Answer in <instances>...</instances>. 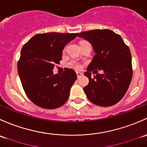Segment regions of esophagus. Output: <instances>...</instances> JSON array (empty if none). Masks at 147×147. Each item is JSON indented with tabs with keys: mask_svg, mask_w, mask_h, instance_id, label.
Here are the masks:
<instances>
[{
	"mask_svg": "<svg viewBox=\"0 0 147 147\" xmlns=\"http://www.w3.org/2000/svg\"><path fill=\"white\" fill-rule=\"evenodd\" d=\"M76 75H77V77H78V78H79L81 76H83V74L81 73V72H76Z\"/></svg>",
	"mask_w": 147,
	"mask_h": 147,
	"instance_id": "1",
	"label": "esophagus"
}]
</instances>
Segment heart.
<instances>
[{
  "instance_id": "1",
  "label": "heart",
  "mask_w": 147,
  "mask_h": 147,
  "mask_svg": "<svg viewBox=\"0 0 147 147\" xmlns=\"http://www.w3.org/2000/svg\"><path fill=\"white\" fill-rule=\"evenodd\" d=\"M69 65L76 69H79L80 68H81V65H80L78 63H77L76 61H74V60H72V61H71L70 62H69Z\"/></svg>"
}]
</instances>
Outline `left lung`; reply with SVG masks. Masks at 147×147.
I'll use <instances>...</instances> for the list:
<instances>
[{"mask_svg": "<svg viewBox=\"0 0 147 147\" xmlns=\"http://www.w3.org/2000/svg\"><path fill=\"white\" fill-rule=\"evenodd\" d=\"M78 37L91 44L96 54L84 75L89 83L84 88L86 96L95 105L109 107L117 103L126 93L132 77L130 50L119 34L110 30L84 32ZM96 69L104 74L92 77Z\"/></svg>", "mask_w": 147, "mask_h": 147, "instance_id": "1", "label": "left lung"}]
</instances>
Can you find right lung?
Here are the masks:
<instances>
[{
	"label": "right lung",
	"instance_id": "right-lung-1",
	"mask_svg": "<svg viewBox=\"0 0 147 147\" xmlns=\"http://www.w3.org/2000/svg\"><path fill=\"white\" fill-rule=\"evenodd\" d=\"M78 33L37 34L22 47L18 71L22 87L30 100L45 109H55L68 100L77 78L73 69L66 68L62 74H54L65 46Z\"/></svg>",
	"mask_w": 147,
	"mask_h": 147
}]
</instances>
